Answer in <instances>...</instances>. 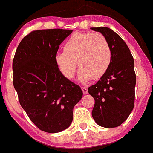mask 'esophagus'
<instances>
[{"label": "esophagus", "mask_w": 153, "mask_h": 153, "mask_svg": "<svg viewBox=\"0 0 153 153\" xmlns=\"http://www.w3.org/2000/svg\"><path fill=\"white\" fill-rule=\"evenodd\" d=\"M81 89H82V92H83V94H88V89L86 88L85 87H82Z\"/></svg>", "instance_id": "34e87169"}]
</instances>
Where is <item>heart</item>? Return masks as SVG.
I'll return each instance as SVG.
<instances>
[{
	"instance_id": "b5f03b06",
	"label": "heart",
	"mask_w": 153,
	"mask_h": 153,
	"mask_svg": "<svg viewBox=\"0 0 153 153\" xmlns=\"http://www.w3.org/2000/svg\"><path fill=\"white\" fill-rule=\"evenodd\" d=\"M111 50L105 36L99 33H76L66 42L64 51L56 54L55 62L63 76H74L76 62L79 79L86 82L101 78L111 62Z\"/></svg>"
}]
</instances>
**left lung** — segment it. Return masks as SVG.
I'll return each mask as SVG.
<instances>
[{
    "instance_id": "obj_1",
    "label": "left lung",
    "mask_w": 153,
    "mask_h": 153,
    "mask_svg": "<svg viewBox=\"0 0 153 153\" xmlns=\"http://www.w3.org/2000/svg\"><path fill=\"white\" fill-rule=\"evenodd\" d=\"M91 29L105 36L112 53L106 73L88 88L94 99L92 117L99 126L117 127L128 118L134 108V59L126 42L112 30L105 27Z\"/></svg>"
}]
</instances>
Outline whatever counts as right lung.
<instances>
[{
  "mask_svg": "<svg viewBox=\"0 0 153 153\" xmlns=\"http://www.w3.org/2000/svg\"><path fill=\"white\" fill-rule=\"evenodd\" d=\"M72 31L33 30L21 41L13 59L19 102L31 121L46 132L69 127L74 107L82 97L79 86L63 76L55 62L59 45Z\"/></svg>",
  "mask_w": 153,
  "mask_h": 153,
  "instance_id": "add662e5",
  "label": "right lung"
}]
</instances>
